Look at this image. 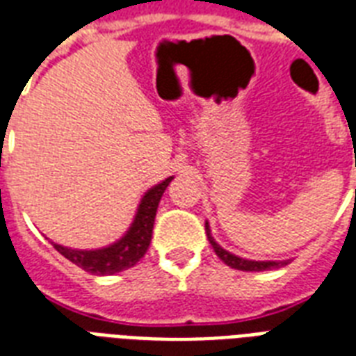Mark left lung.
I'll list each match as a JSON object with an SVG mask.
<instances>
[{"mask_svg": "<svg viewBox=\"0 0 356 356\" xmlns=\"http://www.w3.org/2000/svg\"><path fill=\"white\" fill-rule=\"evenodd\" d=\"M205 232H207L209 243H211V246H213L214 252H216V256L220 257L227 267L237 268V270H246V273H259V270H270V268L284 267V265L289 263V259H284V261H256V259H244V257L235 256L232 252H227L226 248H222L220 244L214 241L209 222H205Z\"/></svg>", "mask_w": 356, "mask_h": 356, "instance_id": "obj_1", "label": "left lung"}]
</instances>
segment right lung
<instances>
[{
  "mask_svg": "<svg viewBox=\"0 0 356 356\" xmlns=\"http://www.w3.org/2000/svg\"><path fill=\"white\" fill-rule=\"evenodd\" d=\"M172 181L173 177L164 179L162 183L154 184L143 194L142 202L136 209L134 220L123 237L115 243L108 244L104 248H95V250H78V248H69L63 244L51 243L54 248L69 261L97 276L115 275V273L134 267L136 263L145 256L149 244H151L154 216H156L160 197Z\"/></svg>",
  "mask_w": 356,
  "mask_h": 356,
  "instance_id": "1",
  "label": "right lung"
}]
</instances>
